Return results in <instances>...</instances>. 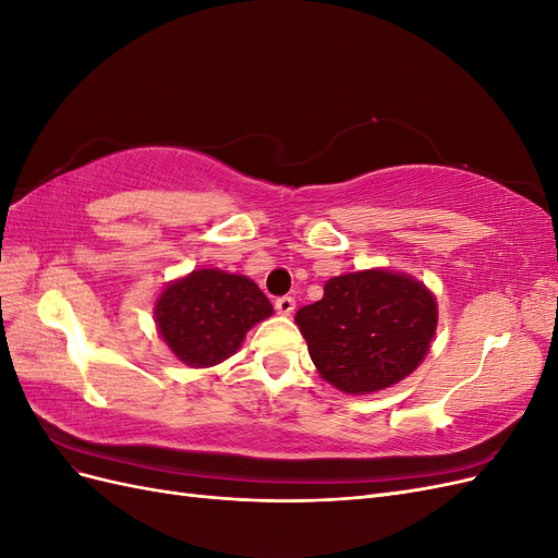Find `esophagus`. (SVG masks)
Returning <instances> with one entry per match:
<instances>
[{"label": "esophagus", "instance_id": "esophagus-1", "mask_svg": "<svg viewBox=\"0 0 558 558\" xmlns=\"http://www.w3.org/2000/svg\"><path fill=\"white\" fill-rule=\"evenodd\" d=\"M275 310L283 316H289L295 310V300L291 295H281V298L275 300Z\"/></svg>", "mask_w": 558, "mask_h": 558}]
</instances>
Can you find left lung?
<instances>
[{"label": "left lung", "instance_id": "obj_1", "mask_svg": "<svg viewBox=\"0 0 558 558\" xmlns=\"http://www.w3.org/2000/svg\"><path fill=\"white\" fill-rule=\"evenodd\" d=\"M295 324L320 377L344 393H373L424 361L437 305L412 277L365 269L330 279L324 298L302 307Z\"/></svg>", "mask_w": 558, "mask_h": 558}]
</instances>
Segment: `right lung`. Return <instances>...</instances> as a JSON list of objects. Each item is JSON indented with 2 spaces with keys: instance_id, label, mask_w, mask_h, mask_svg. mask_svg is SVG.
<instances>
[{
  "instance_id": "right-lung-1",
  "label": "right lung",
  "mask_w": 558,
  "mask_h": 558,
  "mask_svg": "<svg viewBox=\"0 0 558 558\" xmlns=\"http://www.w3.org/2000/svg\"><path fill=\"white\" fill-rule=\"evenodd\" d=\"M272 314L256 283L223 269H195L156 302L162 340L185 365L209 367L240 349L251 326Z\"/></svg>"
}]
</instances>
